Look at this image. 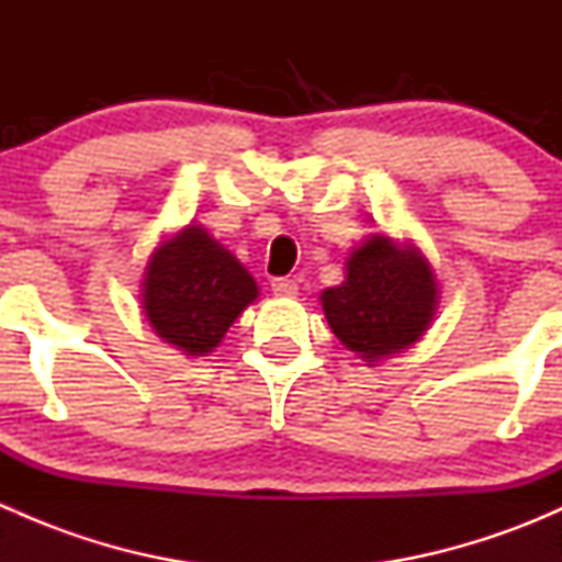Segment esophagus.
I'll return each mask as SVG.
<instances>
[{"mask_svg": "<svg viewBox=\"0 0 562 562\" xmlns=\"http://www.w3.org/2000/svg\"><path fill=\"white\" fill-rule=\"evenodd\" d=\"M271 291H274L277 296H296L299 282L288 280V277H277V280H271Z\"/></svg>", "mask_w": 562, "mask_h": 562, "instance_id": "1", "label": "esophagus"}]
</instances>
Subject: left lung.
<instances>
[{"label": "left lung", "instance_id": "1", "mask_svg": "<svg viewBox=\"0 0 562 562\" xmlns=\"http://www.w3.org/2000/svg\"><path fill=\"white\" fill-rule=\"evenodd\" d=\"M321 304L339 342L372 364L422 339L438 310V282L416 247L375 234L350 252L345 282L326 288Z\"/></svg>", "mask_w": 562, "mask_h": 562}]
</instances>
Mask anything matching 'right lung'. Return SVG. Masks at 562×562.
I'll list each match as a JSON object with an SVG mask.
<instances>
[{
    "instance_id": "right-lung-1",
    "label": "right lung",
    "mask_w": 562,
    "mask_h": 562,
    "mask_svg": "<svg viewBox=\"0 0 562 562\" xmlns=\"http://www.w3.org/2000/svg\"><path fill=\"white\" fill-rule=\"evenodd\" d=\"M140 296L157 337L187 356H206L258 299V285L206 228L187 225L151 252Z\"/></svg>"
}]
</instances>
